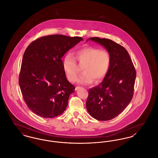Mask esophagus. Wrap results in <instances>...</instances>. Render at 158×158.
Returning a JSON list of instances; mask_svg holds the SVG:
<instances>
[{"instance_id":"obj_1","label":"esophagus","mask_w":158,"mask_h":158,"mask_svg":"<svg viewBox=\"0 0 158 158\" xmlns=\"http://www.w3.org/2000/svg\"><path fill=\"white\" fill-rule=\"evenodd\" d=\"M81 88H82V87H81V86H76V88H75V89H76V90H77V89H79Z\"/></svg>"}]
</instances>
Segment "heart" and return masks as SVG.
I'll return each instance as SVG.
<instances>
[{"label":"heart","mask_w":158,"mask_h":158,"mask_svg":"<svg viewBox=\"0 0 158 158\" xmlns=\"http://www.w3.org/2000/svg\"><path fill=\"white\" fill-rule=\"evenodd\" d=\"M75 58L80 63H85L78 82L82 85L92 84L94 81H102L109 72L111 64L110 54L106 50L97 48L85 47L75 52ZM62 65L68 79L74 82L77 77V66L74 56L71 54H65Z\"/></svg>","instance_id":"obj_1"}]
</instances>
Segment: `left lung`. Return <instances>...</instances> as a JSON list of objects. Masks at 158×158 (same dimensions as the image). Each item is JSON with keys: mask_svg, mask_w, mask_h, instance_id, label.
<instances>
[{"mask_svg": "<svg viewBox=\"0 0 158 158\" xmlns=\"http://www.w3.org/2000/svg\"><path fill=\"white\" fill-rule=\"evenodd\" d=\"M104 47L111 57L110 67L102 82L90 88L86 102L89 114L98 121L116 118L131 102L136 72L128 51L108 39L89 38Z\"/></svg>", "mask_w": 158, "mask_h": 158, "instance_id": "8db88e82", "label": "left lung"}]
</instances>
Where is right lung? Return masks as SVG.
I'll use <instances>...</instances> for the list:
<instances>
[{
  "label": "right lung",
  "mask_w": 158,
  "mask_h": 158,
  "mask_svg": "<svg viewBox=\"0 0 158 158\" xmlns=\"http://www.w3.org/2000/svg\"><path fill=\"white\" fill-rule=\"evenodd\" d=\"M82 40L53 35L37 39L26 49L19 85L26 104L37 116L53 118L65 110L75 88L66 78L61 58Z\"/></svg>",
  "instance_id": "1"
}]
</instances>
